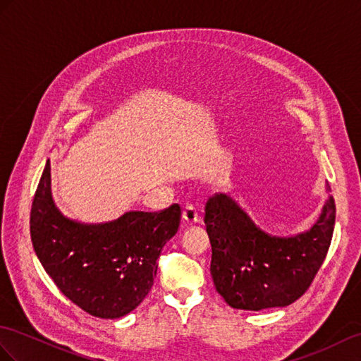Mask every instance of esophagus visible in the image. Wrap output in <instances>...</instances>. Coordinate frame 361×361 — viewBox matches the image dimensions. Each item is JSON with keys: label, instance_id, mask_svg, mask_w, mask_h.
Segmentation results:
<instances>
[{"label": "esophagus", "instance_id": "obj_1", "mask_svg": "<svg viewBox=\"0 0 361 361\" xmlns=\"http://www.w3.org/2000/svg\"><path fill=\"white\" fill-rule=\"evenodd\" d=\"M182 219L183 222L188 224V225H195L200 221V216H199V211L192 207V205H187L182 211Z\"/></svg>", "mask_w": 361, "mask_h": 361}]
</instances>
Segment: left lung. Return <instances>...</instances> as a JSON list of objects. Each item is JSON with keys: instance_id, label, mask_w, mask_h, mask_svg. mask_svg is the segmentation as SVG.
Instances as JSON below:
<instances>
[{"instance_id": "1", "label": "left lung", "mask_w": 361, "mask_h": 361, "mask_svg": "<svg viewBox=\"0 0 361 361\" xmlns=\"http://www.w3.org/2000/svg\"><path fill=\"white\" fill-rule=\"evenodd\" d=\"M204 221L217 293L235 310L262 311L291 305L310 288L329 250L336 204L329 196L310 230L286 237L263 231L228 192L208 199Z\"/></svg>"}]
</instances>
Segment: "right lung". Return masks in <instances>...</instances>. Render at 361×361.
<instances>
[{
    "instance_id": "obj_1",
    "label": "right lung",
    "mask_w": 361,
    "mask_h": 361,
    "mask_svg": "<svg viewBox=\"0 0 361 361\" xmlns=\"http://www.w3.org/2000/svg\"><path fill=\"white\" fill-rule=\"evenodd\" d=\"M180 207L128 211L111 222L66 217L51 196L50 161L35 192L30 235L35 252L67 298L99 319H119L150 293L164 245L178 233Z\"/></svg>"
}]
</instances>
